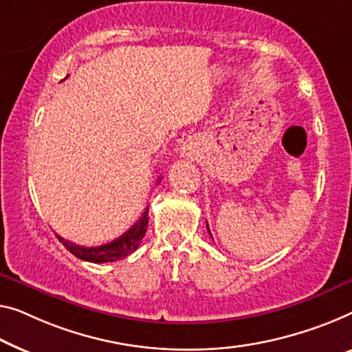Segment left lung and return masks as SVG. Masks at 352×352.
Segmentation results:
<instances>
[{
  "label": "left lung",
  "mask_w": 352,
  "mask_h": 352,
  "mask_svg": "<svg viewBox=\"0 0 352 352\" xmlns=\"http://www.w3.org/2000/svg\"><path fill=\"white\" fill-rule=\"evenodd\" d=\"M207 229H208V224H207ZM208 232H210V229H208ZM210 235H212V234H210Z\"/></svg>",
  "instance_id": "obj_1"
}]
</instances>
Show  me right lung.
<instances>
[{
    "mask_svg": "<svg viewBox=\"0 0 352 352\" xmlns=\"http://www.w3.org/2000/svg\"><path fill=\"white\" fill-rule=\"evenodd\" d=\"M148 207L145 208L142 217L139 218V221L131 228L128 232H124L122 237H118L113 242L99 245V246H80L65 240L63 237H58L60 242L66 246V250H69L76 258L88 262H94V264H102V262H113L118 259H123L131 253H134L139 248L140 240L145 237L146 226H148Z\"/></svg>",
    "mask_w": 352,
    "mask_h": 352,
    "instance_id": "add662e5",
    "label": "right lung"
}]
</instances>
